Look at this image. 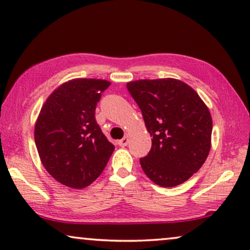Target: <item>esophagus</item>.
I'll return each instance as SVG.
<instances>
[{
    "mask_svg": "<svg viewBox=\"0 0 250 250\" xmlns=\"http://www.w3.org/2000/svg\"><path fill=\"white\" fill-rule=\"evenodd\" d=\"M128 143H129V138H128V137H125V138H122L121 140H119V142H118V144H119V145H120L121 147L126 146V145H128Z\"/></svg>",
    "mask_w": 250,
    "mask_h": 250,
    "instance_id": "obj_1",
    "label": "esophagus"
}]
</instances>
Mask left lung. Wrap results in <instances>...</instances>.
Returning <instances> with one entry per match:
<instances>
[{"mask_svg": "<svg viewBox=\"0 0 250 250\" xmlns=\"http://www.w3.org/2000/svg\"><path fill=\"white\" fill-rule=\"evenodd\" d=\"M126 88L152 137V148L140 159L144 172L161 187L184 184L208 156L213 128L208 107L178 79L136 80Z\"/></svg>", "mask_w": 250, "mask_h": 250, "instance_id": "left-lung-1", "label": "left lung"}]
</instances>
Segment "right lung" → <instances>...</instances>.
I'll return each mask as SVG.
<instances>
[{"label": "right lung", "instance_id": "right-lung-1", "mask_svg": "<svg viewBox=\"0 0 250 250\" xmlns=\"http://www.w3.org/2000/svg\"><path fill=\"white\" fill-rule=\"evenodd\" d=\"M103 79L77 78L59 86L43 104L35 125L42 164L60 184L83 189L100 177L114 150L95 119Z\"/></svg>", "mask_w": 250, "mask_h": 250}]
</instances>
